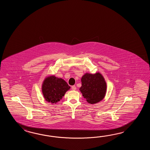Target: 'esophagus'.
I'll use <instances>...</instances> for the list:
<instances>
[{"mask_svg": "<svg viewBox=\"0 0 150 150\" xmlns=\"http://www.w3.org/2000/svg\"><path fill=\"white\" fill-rule=\"evenodd\" d=\"M71 88L72 90H74V91H75L76 89V86H75V85H74V86H72V87H71Z\"/></svg>", "mask_w": 150, "mask_h": 150, "instance_id": "obj_1", "label": "esophagus"}]
</instances>
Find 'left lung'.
Masks as SVG:
<instances>
[{"label": "left lung", "instance_id": "obj_1", "mask_svg": "<svg viewBox=\"0 0 150 150\" xmlns=\"http://www.w3.org/2000/svg\"><path fill=\"white\" fill-rule=\"evenodd\" d=\"M81 81L80 91L88 103H96L105 98L107 84L101 74L99 72L95 74L86 73L82 76Z\"/></svg>", "mask_w": 150, "mask_h": 150}]
</instances>
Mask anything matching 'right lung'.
<instances>
[{"label": "right lung", "mask_w": 150, "mask_h": 150, "mask_svg": "<svg viewBox=\"0 0 150 150\" xmlns=\"http://www.w3.org/2000/svg\"><path fill=\"white\" fill-rule=\"evenodd\" d=\"M70 88V87L64 79L54 76L45 78L42 85V91L45 100L52 104L59 101Z\"/></svg>", "instance_id": "right-lung-1"}]
</instances>
